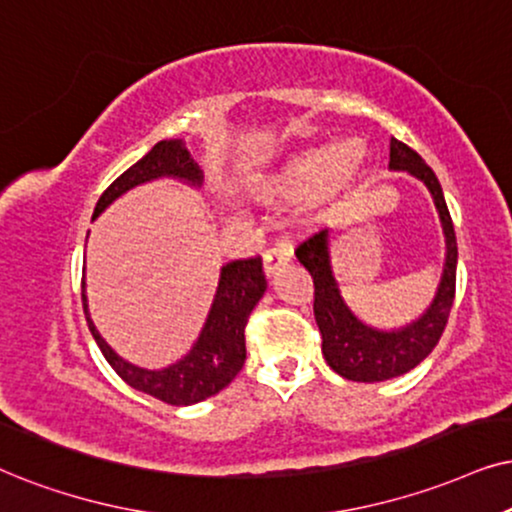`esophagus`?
Segmentation results:
<instances>
[{
  "label": "esophagus",
  "instance_id": "esophagus-1",
  "mask_svg": "<svg viewBox=\"0 0 512 512\" xmlns=\"http://www.w3.org/2000/svg\"><path fill=\"white\" fill-rule=\"evenodd\" d=\"M290 262V255L283 248H271L264 252V260H262V267H264V276H274L278 269H283L286 264Z\"/></svg>",
  "mask_w": 512,
  "mask_h": 512
}]
</instances>
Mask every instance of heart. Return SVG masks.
Wrapping results in <instances>:
<instances>
[{
    "label": "heart",
    "instance_id": "b5f03b06",
    "mask_svg": "<svg viewBox=\"0 0 512 512\" xmlns=\"http://www.w3.org/2000/svg\"><path fill=\"white\" fill-rule=\"evenodd\" d=\"M366 165L368 148L359 139L309 146L257 179L250 191L262 200L300 198V208H316L357 186Z\"/></svg>",
    "mask_w": 512,
    "mask_h": 512
}]
</instances>
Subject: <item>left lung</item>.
Returning a JSON list of instances; mask_svg holds the SVG:
<instances>
[{"mask_svg": "<svg viewBox=\"0 0 512 512\" xmlns=\"http://www.w3.org/2000/svg\"><path fill=\"white\" fill-rule=\"evenodd\" d=\"M390 172L411 174L428 189L442 226L444 267L435 297L423 314L397 328H378L361 319L347 304L340 276L335 274V229L319 231L295 250L297 260L314 278V316L323 338V359L354 383H383L416 368L437 347L454 304L458 248L439 179L416 151L397 139H390Z\"/></svg>", "mask_w": 512, "mask_h": 512, "instance_id": "left-lung-1", "label": "left lung"}]
</instances>
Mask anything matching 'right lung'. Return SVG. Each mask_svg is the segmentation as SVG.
I'll return each mask as SVG.
<instances>
[{"label": "right lung", "mask_w": 512, "mask_h": 512, "mask_svg": "<svg viewBox=\"0 0 512 512\" xmlns=\"http://www.w3.org/2000/svg\"><path fill=\"white\" fill-rule=\"evenodd\" d=\"M155 179H177L196 191L203 186V170L191 158L184 139L158 141L139 163L122 172L103 191L94 208L92 222L127 191ZM264 293H267V281H264L260 260H236L224 264L219 269L210 312L205 316L203 328H200L189 352L165 368H144L122 359L103 340L99 328L94 326L92 314H89L87 281L82 278L84 319H87L89 333L99 345L103 357L129 387L172 406L198 404V401L222 392L236 378L245 364V323H248L250 312L257 307Z\"/></svg>", "instance_id": "obj_1"}]
</instances>
